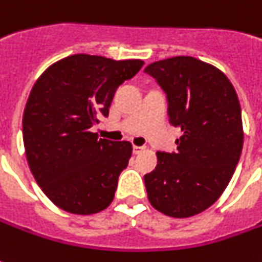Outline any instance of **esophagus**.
<instances>
[{
	"mask_svg": "<svg viewBox=\"0 0 262 262\" xmlns=\"http://www.w3.org/2000/svg\"><path fill=\"white\" fill-rule=\"evenodd\" d=\"M145 150V147H140V145H134L133 147V151H134V154H140L141 151H144Z\"/></svg>",
	"mask_w": 262,
	"mask_h": 262,
	"instance_id": "esophagus-1",
	"label": "esophagus"
}]
</instances>
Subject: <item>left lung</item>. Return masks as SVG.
<instances>
[{
  "label": "left lung",
  "mask_w": 262,
  "mask_h": 262,
  "mask_svg": "<svg viewBox=\"0 0 262 262\" xmlns=\"http://www.w3.org/2000/svg\"><path fill=\"white\" fill-rule=\"evenodd\" d=\"M167 95L168 118L182 129L176 152L157 151V167L144 176L148 201L171 217H190L221 198L244 144L241 105L231 80L190 56L148 64Z\"/></svg>",
  "instance_id": "8db88e82"
}]
</instances>
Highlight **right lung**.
I'll list each match as a JSON object with an SVG mask.
<instances>
[{"mask_svg": "<svg viewBox=\"0 0 262 262\" xmlns=\"http://www.w3.org/2000/svg\"><path fill=\"white\" fill-rule=\"evenodd\" d=\"M143 64L72 54L36 80L24 108L23 140L37 184L57 208L92 215L114 201L133 145L98 138L91 128L108 117L117 88Z\"/></svg>", "mask_w": 262, "mask_h": 262, "instance_id": "1", "label": "right lung"}]
</instances>
